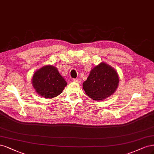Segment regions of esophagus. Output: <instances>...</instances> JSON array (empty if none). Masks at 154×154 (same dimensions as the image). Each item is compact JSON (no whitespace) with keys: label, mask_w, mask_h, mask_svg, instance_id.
I'll list each match as a JSON object with an SVG mask.
<instances>
[{"label":"esophagus","mask_w":154,"mask_h":154,"mask_svg":"<svg viewBox=\"0 0 154 154\" xmlns=\"http://www.w3.org/2000/svg\"><path fill=\"white\" fill-rule=\"evenodd\" d=\"M73 81L75 82H77V83H79V84L81 82V81L80 79H73Z\"/></svg>","instance_id":"34e87169"}]
</instances>
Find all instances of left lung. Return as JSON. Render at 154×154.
Instances as JSON below:
<instances>
[{
	"label": "left lung",
	"mask_w": 154,
	"mask_h": 154,
	"mask_svg": "<svg viewBox=\"0 0 154 154\" xmlns=\"http://www.w3.org/2000/svg\"><path fill=\"white\" fill-rule=\"evenodd\" d=\"M119 81L118 74L115 69L102 62L91 69L82 86L88 97L94 100H102L116 91Z\"/></svg>",
	"instance_id": "8db88e82"
}]
</instances>
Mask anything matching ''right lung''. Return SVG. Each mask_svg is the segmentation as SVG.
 Wrapping results in <instances>:
<instances>
[{"label":"right lung","instance_id":"1","mask_svg":"<svg viewBox=\"0 0 154 154\" xmlns=\"http://www.w3.org/2000/svg\"><path fill=\"white\" fill-rule=\"evenodd\" d=\"M32 84L39 95L45 98H53L60 95L67 86V82L56 67L48 64L34 73Z\"/></svg>","mask_w":154,"mask_h":154}]
</instances>
